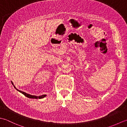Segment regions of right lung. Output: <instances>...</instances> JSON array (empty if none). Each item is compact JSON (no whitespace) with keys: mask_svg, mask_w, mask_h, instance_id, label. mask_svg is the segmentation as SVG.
Segmentation results:
<instances>
[{"mask_svg":"<svg viewBox=\"0 0 127 127\" xmlns=\"http://www.w3.org/2000/svg\"><path fill=\"white\" fill-rule=\"evenodd\" d=\"M11 83H12V84L13 85H14V88H15V89H16L17 90H18V91H19V92L21 93L22 94H23L25 95V96H26L28 97V98H31V99H42V98H44V97H45L46 96V95H40V96H35V95H32L28 94H27V93H26L24 92H22V91H21V90H18L17 89H16V88L15 87V85H14V84H13L12 82H11Z\"/></svg>","mask_w":127,"mask_h":127,"instance_id":"add662e5","label":"right lung"}]
</instances>
